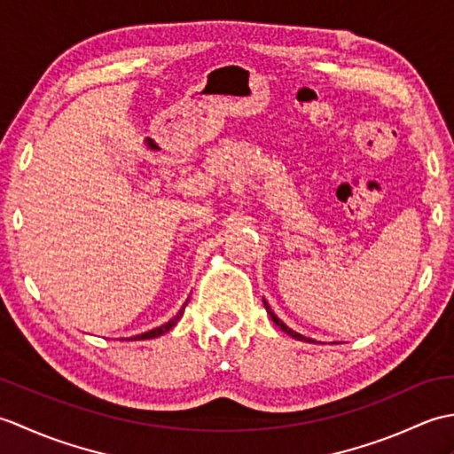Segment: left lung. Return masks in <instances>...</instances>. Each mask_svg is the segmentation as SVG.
Returning a JSON list of instances; mask_svg holds the SVG:
<instances>
[{
	"label": "left lung",
	"mask_w": 454,
	"mask_h": 454,
	"mask_svg": "<svg viewBox=\"0 0 454 454\" xmlns=\"http://www.w3.org/2000/svg\"><path fill=\"white\" fill-rule=\"evenodd\" d=\"M263 306H265V310H267V314L269 316H271V320L278 325V327H281V330L286 333V335H291V337H294V340H298V341H306V343H314V340H310V337H304L302 333H298V332H294V330H291V327H288L283 320H278V317L275 316V312L271 310V306H269L267 304V301H265V298H263Z\"/></svg>",
	"instance_id": "left-lung-1"
}]
</instances>
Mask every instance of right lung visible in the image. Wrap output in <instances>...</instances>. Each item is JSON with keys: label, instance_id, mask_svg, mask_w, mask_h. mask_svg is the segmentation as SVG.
<instances>
[{"label": "right lung", "instance_id": "right-lung-1", "mask_svg": "<svg viewBox=\"0 0 454 454\" xmlns=\"http://www.w3.org/2000/svg\"><path fill=\"white\" fill-rule=\"evenodd\" d=\"M189 302V301H187ZM187 302L181 306V310L171 317L169 322H166V324H161L160 327H153V330H150V332H144V333H140V335H134V337H130V340H152V337H160V335H163L166 332H169L173 325H176L179 320H181V316H183V312H185V306H187Z\"/></svg>", "mask_w": 454, "mask_h": 454}]
</instances>
